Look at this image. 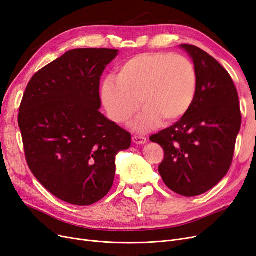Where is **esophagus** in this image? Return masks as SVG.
Masks as SVG:
<instances>
[{
	"mask_svg": "<svg viewBox=\"0 0 256 256\" xmlns=\"http://www.w3.org/2000/svg\"><path fill=\"white\" fill-rule=\"evenodd\" d=\"M146 138L145 136H132V142H134V144H145L146 142Z\"/></svg>",
	"mask_w": 256,
	"mask_h": 256,
	"instance_id": "1",
	"label": "esophagus"
}]
</instances>
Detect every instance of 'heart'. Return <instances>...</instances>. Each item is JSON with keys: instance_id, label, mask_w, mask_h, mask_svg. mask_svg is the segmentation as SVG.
Returning a JSON list of instances; mask_svg holds the SVG:
<instances>
[{"instance_id": "heart-1", "label": "heart", "mask_w": 256, "mask_h": 256, "mask_svg": "<svg viewBox=\"0 0 256 256\" xmlns=\"http://www.w3.org/2000/svg\"><path fill=\"white\" fill-rule=\"evenodd\" d=\"M198 91V72L186 56L166 52L140 54L122 63L100 87V100L109 118L126 124L138 110L134 128L146 130L171 125L185 116Z\"/></svg>"}]
</instances>
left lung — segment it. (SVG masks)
Segmentation results:
<instances>
[{
    "mask_svg": "<svg viewBox=\"0 0 256 256\" xmlns=\"http://www.w3.org/2000/svg\"><path fill=\"white\" fill-rule=\"evenodd\" d=\"M198 72V91L188 114L150 136L164 149L158 172L166 186L182 196L209 191L232 164L242 114L238 90L218 60L200 48L182 44Z\"/></svg>",
    "mask_w": 256,
    "mask_h": 256,
    "instance_id": "obj_1",
    "label": "left lung"
}]
</instances>
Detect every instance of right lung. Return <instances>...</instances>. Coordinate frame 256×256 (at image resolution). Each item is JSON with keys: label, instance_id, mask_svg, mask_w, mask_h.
<instances>
[{"label": "right lung", "instance_id": "add662e5", "mask_svg": "<svg viewBox=\"0 0 256 256\" xmlns=\"http://www.w3.org/2000/svg\"><path fill=\"white\" fill-rule=\"evenodd\" d=\"M116 49L80 48L32 78L18 112L29 169L54 196L88 206L114 184L116 156L131 134L100 114V80Z\"/></svg>", "mask_w": 256, "mask_h": 256}]
</instances>
